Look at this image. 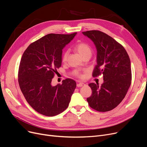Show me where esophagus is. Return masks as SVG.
<instances>
[{
	"mask_svg": "<svg viewBox=\"0 0 147 147\" xmlns=\"http://www.w3.org/2000/svg\"><path fill=\"white\" fill-rule=\"evenodd\" d=\"M85 84H84V83H79V84H77V86L78 87H82L83 86H84Z\"/></svg>",
	"mask_w": 147,
	"mask_h": 147,
	"instance_id": "1",
	"label": "esophagus"
}]
</instances>
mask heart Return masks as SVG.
<instances>
[{
	"instance_id": "obj_1",
	"label": "heart",
	"mask_w": 147,
	"mask_h": 147,
	"mask_svg": "<svg viewBox=\"0 0 147 147\" xmlns=\"http://www.w3.org/2000/svg\"><path fill=\"white\" fill-rule=\"evenodd\" d=\"M75 50L79 53V55L84 58L86 56H90L92 55V47L89 45V44L85 42H79L75 46ZM69 55L68 51H66L65 53H63L62 56V62H65L67 61L68 57ZM74 75L76 77H78L80 79L84 78L85 76L80 73L78 71H76L74 73Z\"/></svg>"
}]
</instances>
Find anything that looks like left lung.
Returning <instances> with one entry per match:
<instances>
[{"mask_svg":"<svg viewBox=\"0 0 147 147\" xmlns=\"http://www.w3.org/2000/svg\"><path fill=\"white\" fill-rule=\"evenodd\" d=\"M82 33L94 42L97 50V64L92 76L103 75L104 80L100 87L94 83L89 84L92 95L87 98V101L95 111H110L123 101L130 86V58L121 44L103 32L92 30Z\"/></svg>","mask_w":147,"mask_h":147,"instance_id":"1","label":"left lung"}]
</instances>
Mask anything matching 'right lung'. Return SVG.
<instances>
[{
    "label": "right lung",
    "mask_w": 147,
    "mask_h": 147,
    "mask_svg": "<svg viewBox=\"0 0 147 147\" xmlns=\"http://www.w3.org/2000/svg\"><path fill=\"white\" fill-rule=\"evenodd\" d=\"M76 34L46 35L31 43L23 54L18 84L29 105L43 115L53 117L62 113L71 100L76 82L66 79L53 86L52 80L61 66L62 49Z\"/></svg>",
    "instance_id": "right-lung-1"
}]
</instances>
